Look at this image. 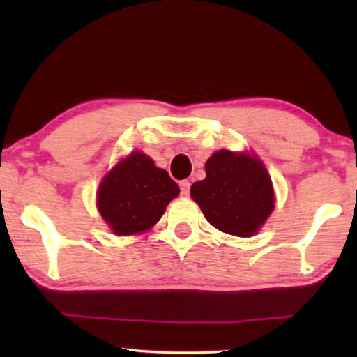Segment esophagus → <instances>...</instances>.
<instances>
[{"label": "esophagus", "instance_id": "esophagus-1", "mask_svg": "<svg viewBox=\"0 0 357 357\" xmlns=\"http://www.w3.org/2000/svg\"><path fill=\"white\" fill-rule=\"evenodd\" d=\"M180 192L187 197V195L190 193V180H182V182H180Z\"/></svg>", "mask_w": 357, "mask_h": 357}]
</instances>
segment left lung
<instances>
[{"instance_id":"obj_1","label":"left lung","mask_w":357,"mask_h":357,"mask_svg":"<svg viewBox=\"0 0 357 357\" xmlns=\"http://www.w3.org/2000/svg\"><path fill=\"white\" fill-rule=\"evenodd\" d=\"M204 170L206 178L190 190L204 218L231 236H253L275 208L271 178L263 164L222 149L206 160Z\"/></svg>"}]
</instances>
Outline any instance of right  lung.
<instances>
[{
    "instance_id": "1",
    "label": "right lung",
    "mask_w": 357,
    "mask_h": 357,
    "mask_svg": "<svg viewBox=\"0 0 357 357\" xmlns=\"http://www.w3.org/2000/svg\"><path fill=\"white\" fill-rule=\"evenodd\" d=\"M178 193L165 170L148 155L131 153L100 183L97 208L116 236H130L153 227Z\"/></svg>"
}]
</instances>
